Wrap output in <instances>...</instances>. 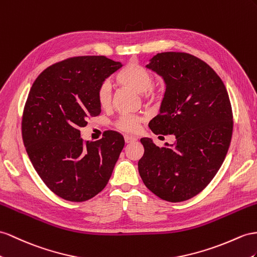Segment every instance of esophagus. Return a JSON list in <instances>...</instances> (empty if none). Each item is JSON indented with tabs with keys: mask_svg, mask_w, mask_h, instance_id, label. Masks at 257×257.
Segmentation results:
<instances>
[{
	"mask_svg": "<svg viewBox=\"0 0 257 257\" xmlns=\"http://www.w3.org/2000/svg\"><path fill=\"white\" fill-rule=\"evenodd\" d=\"M124 141H126V143H133L137 141V138L133 136H124Z\"/></svg>",
	"mask_w": 257,
	"mask_h": 257,
	"instance_id": "34e87169",
	"label": "esophagus"
}]
</instances>
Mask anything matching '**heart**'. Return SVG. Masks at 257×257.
<instances>
[{
	"mask_svg": "<svg viewBox=\"0 0 257 257\" xmlns=\"http://www.w3.org/2000/svg\"><path fill=\"white\" fill-rule=\"evenodd\" d=\"M117 81L124 88H129L138 93L148 103H156L161 100L162 92L155 87L154 78L151 72L136 61L129 62L117 76ZM97 102L102 108H108L111 105L113 94L109 82H103L97 89ZM143 118L135 115H122L115 122L116 128L124 133L133 134L139 128Z\"/></svg>",
	"mask_w": 257,
	"mask_h": 257,
	"instance_id": "1",
	"label": "heart"
}]
</instances>
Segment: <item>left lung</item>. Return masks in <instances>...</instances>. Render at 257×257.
Segmentation results:
<instances>
[{
    "mask_svg": "<svg viewBox=\"0 0 257 257\" xmlns=\"http://www.w3.org/2000/svg\"><path fill=\"white\" fill-rule=\"evenodd\" d=\"M148 68L166 83L161 111L150 121L155 135H175L172 147L140 140L139 174L162 200L182 202L207 187L225 161L233 129L231 103L220 77L205 62L183 52L156 54Z\"/></svg>",
    "mask_w": 257,
    "mask_h": 257,
    "instance_id": "8db88e82",
    "label": "left lung"
}]
</instances>
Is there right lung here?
I'll return each instance as SVG.
<instances>
[{
	"instance_id": "add662e5",
	"label": "right lung",
	"mask_w": 257,
	"mask_h": 257,
	"mask_svg": "<svg viewBox=\"0 0 257 257\" xmlns=\"http://www.w3.org/2000/svg\"><path fill=\"white\" fill-rule=\"evenodd\" d=\"M122 64L105 56H75L44 69L26 101L23 141L36 172L52 192L83 202L107 185L124 146L123 137L108 130L89 142L80 128L101 113L97 89Z\"/></svg>"
}]
</instances>
